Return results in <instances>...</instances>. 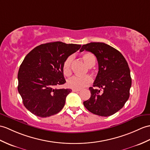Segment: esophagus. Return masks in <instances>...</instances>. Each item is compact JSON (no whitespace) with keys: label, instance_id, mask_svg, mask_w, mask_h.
Wrapping results in <instances>:
<instances>
[{"label":"esophagus","instance_id":"obj_1","mask_svg":"<svg viewBox=\"0 0 150 150\" xmlns=\"http://www.w3.org/2000/svg\"><path fill=\"white\" fill-rule=\"evenodd\" d=\"M80 91H81L80 89H72L73 92H79Z\"/></svg>","mask_w":150,"mask_h":150}]
</instances>
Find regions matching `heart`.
Instances as JSON below:
<instances>
[{"mask_svg":"<svg viewBox=\"0 0 150 150\" xmlns=\"http://www.w3.org/2000/svg\"><path fill=\"white\" fill-rule=\"evenodd\" d=\"M82 59L86 65L89 68H92L95 65L96 58L93 54L90 52H86L82 55ZM74 59L72 55H69L65 59L62 64V71L65 76H68L71 74V66ZM93 82V79L89 75L82 76H74L67 81V85L71 89H81L91 84Z\"/></svg>","mask_w":150,"mask_h":150,"instance_id":"b5f03b06","label":"heart"}]
</instances>
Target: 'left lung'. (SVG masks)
I'll use <instances>...</instances> for the list:
<instances>
[{
	"mask_svg": "<svg viewBox=\"0 0 150 150\" xmlns=\"http://www.w3.org/2000/svg\"><path fill=\"white\" fill-rule=\"evenodd\" d=\"M83 50L91 52L97 59L98 72L93 87L100 89L90 87L91 97L83 105L94 114L111 116L123 108L129 98L132 79L127 62L119 51L104 43L83 45L80 51Z\"/></svg>",
	"mask_w": 150,
	"mask_h": 150,
	"instance_id": "8db88e82",
	"label": "left lung"
}]
</instances>
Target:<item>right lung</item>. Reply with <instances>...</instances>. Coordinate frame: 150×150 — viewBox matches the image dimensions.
I'll list each match as a JSON object with an SVG mask.
<instances>
[{
  "mask_svg": "<svg viewBox=\"0 0 150 150\" xmlns=\"http://www.w3.org/2000/svg\"><path fill=\"white\" fill-rule=\"evenodd\" d=\"M81 45L61 41L41 44L24 58L18 74V91L27 110L47 117L60 112L70 89H56L66 82L62 64Z\"/></svg>",
  "mask_w": 150,
  "mask_h": 150,
  "instance_id": "obj_1",
  "label": "right lung"
}]
</instances>
